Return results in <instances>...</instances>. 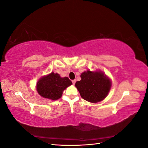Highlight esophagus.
I'll list each match as a JSON object with an SVG mask.
<instances>
[{"label": "esophagus", "mask_w": 148, "mask_h": 148, "mask_svg": "<svg viewBox=\"0 0 148 148\" xmlns=\"http://www.w3.org/2000/svg\"><path fill=\"white\" fill-rule=\"evenodd\" d=\"M72 83H73V84H75V83H76V79H73L72 80Z\"/></svg>", "instance_id": "obj_1"}]
</instances>
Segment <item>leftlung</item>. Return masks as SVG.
<instances>
[{
	"mask_svg": "<svg viewBox=\"0 0 148 148\" xmlns=\"http://www.w3.org/2000/svg\"><path fill=\"white\" fill-rule=\"evenodd\" d=\"M80 77L82 79L76 82L75 86L84 100L97 102L104 99L108 95L111 82L104 73L88 70L82 73Z\"/></svg>",
	"mask_w": 148,
	"mask_h": 148,
	"instance_id": "obj_1",
	"label": "left lung"
}]
</instances>
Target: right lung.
Wrapping results in <instances>:
<instances>
[{"label": "right lung", "instance_id": "right-lung-1", "mask_svg": "<svg viewBox=\"0 0 148 148\" xmlns=\"http://www.w3.org/2000/svg\"><path fill=\"white\" fill-rule=\"evenodd\" d=\"M71 84L68 77L61 78L58 73L52 72L39 80L37 91L43 97L57 100L61 97L64 89Z\"/></svg>", "mask_w": 148, "mask_h": 148}]
</instances>
